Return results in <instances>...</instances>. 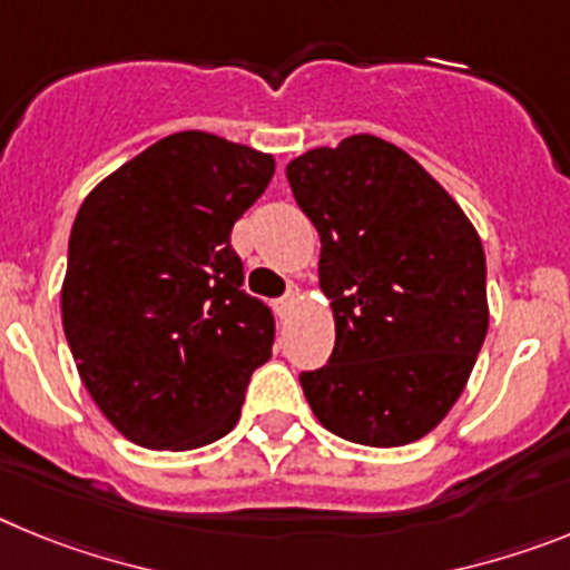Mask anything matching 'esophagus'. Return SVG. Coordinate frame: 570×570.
<instances>
[{
    "instance_id": "34e87169",
    "label": "esophagus",
    "mask_w": 570,
    "mask_h": 570,
    "mask_svg": "<svg viewBox=\"0 0 570 570\" xmlns=\"http://www.w3.org/2000/svg\"><path fill=\"white\" fill-rule=\"evenodd\" d=\"M291 305H294V291H288V294L282 296V299H276V311H279V316L288 314Z\"/></svg>"
}]
</instances>
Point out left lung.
Here are the masks:
<instances>
[{"instance_id": "obj_1", "label": "left lung", "mask_w": 570, "mask_h": 570, "mask_svg": "<svg viewBox=\"0 0 570 570\" xmlns=\"http://www.w3.org/2000/svg\"><path fill=\"white\" fill-rule=\"evenodd\" d=\"M285 174L320 234L336 320L328 362L299 374L305 400L342 440H420L460 400L485 342L480 236L434 176L380 136L314 148Z\"/></svg>"}]
</instances>
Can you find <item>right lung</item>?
<instances>
[{
	"mask_svg": "<svg viewBox=\"0 0 570 570\" xmlns=\"http://www.w3.org/2000/svg\"><path fill=\"white\" fill-rule=\"evenodd\" d=\"M271 176L274 156L183 130L110 174L79 208L65 336L94 402L136 445L190 451L239 420L276 320L242 288L230 228Z\"/></svg>",
	"mask_w": 570,
	"mask_h": 570,
	"instance_id": "right-lung-1",
	"label": "right lung"
}]
</instances>
